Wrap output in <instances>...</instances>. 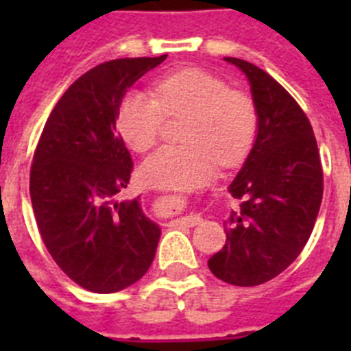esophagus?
<instances>
[{"label": "esophagus", "instance_id": "esophagus-1", "mask_svg": "<svg viewBox=\"0 0 351 351\" xmlns=\"http://www.w3.org/2000/svg\"><path fill=\"white\" fill-rule=\"evenodd\" d=\"M202 221V218L198 214H188V216H181V218L173 219V225H186V226H195Z\"/></svg>", "mask_w": 351, "mask_h": 351}]
</instances>
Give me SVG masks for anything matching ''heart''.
<instances>
[{
  "label": "heart",
  "instance_id": "heart-1",
  "mask_svg": "<svg viewBox=\"0 0 351 351\" xmlns=\"http://www.w3.org/2000/svg\"><path fill=\"white\" fill-rule=\"evenodd\" d=\"M188 114L182 128L186 145H165L141 167L145 184L190 190L225 167L239 163L255 141L258 114L255 101L230 89L221 77L200 68H182L154 84V98L142 91L123 96L117 126L133 151H147L156 142L163 117Z\"/></svg>",
  "mask_w": 351,
  "mask_h": 351
}]
</instances>
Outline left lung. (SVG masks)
<instances>
[{
    "label": "left lung",
    "mask_w": 351,
    "mask_h": 351,
    "mask_svg": "<svg viewBox=\"0 0 351 351\" xmlns=\"http://www.w3.org/2000/svg\"><path fill=\"white\" fill-rule=\"evenodd\" d=\"M247 77L256 138L228 191L241 200L225 221L226 243L207 262L235 287H255L285 271L304 250L324 195V172L311 123L267 71L225 58Z\"/></svg>",
    "instance_id": "1"
}]
</instances>
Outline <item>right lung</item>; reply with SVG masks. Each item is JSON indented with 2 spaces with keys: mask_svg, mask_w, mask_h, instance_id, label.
Here are the masks:
<instances>
[{
  "mask_svg": "<svg viewBox=\"0 0 351 351\" xmlns=\"http://www.w3.org/2000/svg\"><path fill=\"white\" fill-rule=\"evenodd\" d=\"M160 58L101 63L71 84L36 145L29 195L43 244L61 271L95 293L138 281L156 255L160 226L138 197L117 200L133 161L116 128L123 96Z\"/></svg>",
  "mask_w": 351,
  "mask_h": 351,
  "instance_id": "right-lung-1",
  "label": "right lung"
}]
</instances>
